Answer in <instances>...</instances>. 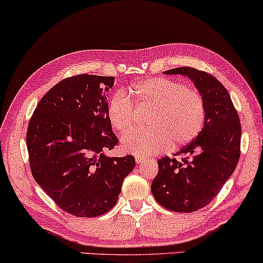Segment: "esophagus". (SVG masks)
<instances>
[{"label": "esophagus", "instance_id": "1", "mask_svg": "<svg viewBox=\"0 0 263 263\" xmlns=\"http://www.w3.org/2000/svg\"><path fill=\"white\" fill-rule=\"evenodd\" d=\"M145 160H147V158H145V157H142V156H135V161H136L137 164H142V163H143Z\"/></svg>", "mask_w": 263, "mask_h": 263}]
</instances>
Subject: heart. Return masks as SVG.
Here are the masks:
<instances>
[{
	"instance_id": "heart-1",
	"label": "heart",
	"mask_w": 263,
	"mask_h": 263,
	"mask_svg": "<svg viewBox=\"0 0 263 263\" xmlns=\"http://www.w3.org/2000/svg\"><path fill=\"white\" fill-rule=\"evenodd\" d=\"M137 105L152 109L149 129L128 133L122 139L126 153L150 156L186 144L199 134L204 124L205 105L201 94L179 81L165 78L139 80L128 88ZM107 119L118 133L128 132L134 122V107L122 91L115 92L106 107Z\"/></svg>"
}]
</instances>
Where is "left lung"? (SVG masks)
<instances>
[{
	"label": "left lung",
	"instance_id": "left-lung-1",
	"mask_svg": "<svg viewBox=\"0 0 263 263\" xmlns=\"http://www.w3.org/2000/svg\"><path fill=\"white\" fill-rule=\"evenodd\" d=\"M164 74L187 77L204 99L203 129L177 153L182 160L165 156L157 161L158 174L152 183L158 204L190 213L209 205L234 172L240 157V120L216 77L193 67L172 68Z\"/></svg>",
	"mask_w": 263,
	"mask_h": 263
}]
</instances>
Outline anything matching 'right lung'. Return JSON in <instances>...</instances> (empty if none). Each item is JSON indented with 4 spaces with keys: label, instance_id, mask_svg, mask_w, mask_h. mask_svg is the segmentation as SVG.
Here are the masks:
<instances>
[{
    "label": "right lung",
    "instance_id": "1",
    "mask_svg": "<svg viewBox=\"0 0 263 263\" xmlns=\"http://www.w3.org/2000/svg\"><path fill=\"white\" fill-rule=\"evenodd\" d=\"M114 77L79 74L47 92L29 122L27 147L36 183L65 212L92 218L118 201L135 167L132 155L109 157L118 144L107 119Z\"/></svg>",
    "mask_w": 263,
    "mask_h": 263
}]
</instances>
